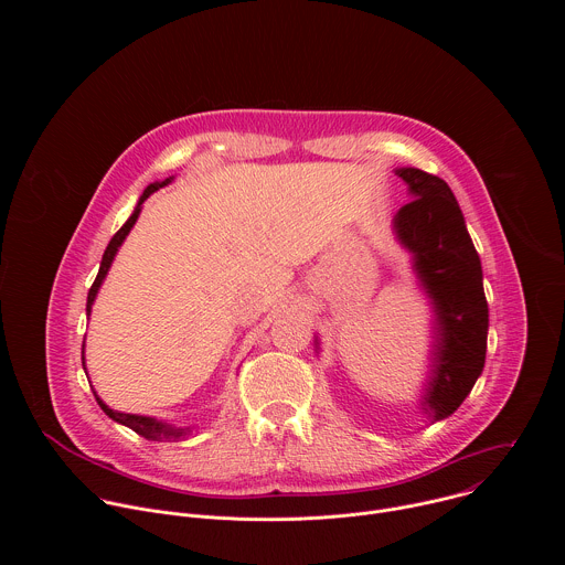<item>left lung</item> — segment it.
Instances as JSON below:
<instances>
[{
    "label": "left lung",
    "mask_w": 565,
    "mask_h": 565,
    "mask_svg": "<svg viewBox=\"0 0 565 565\" xmlns=\"http://www.w3.org/2000/svg\"><path fill=\"white\" fill-rule=\"evenodd\" d=\"M414 201L393 218L397 238L412 255L436 312L434 371L423 409L443 420L469 395L486 366L490 310L478 253L449 185L423 170L402 168Z\"/></svg>",
    "instance_id": "8db88e82"
}]
</instances>
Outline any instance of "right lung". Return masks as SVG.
I'll return each mask as SVG.
<instances>
[{
    "instance_id": "1",
    "label": "right lung",
    "mask_w": 565,
    "mask_h": 565,
    "mask_svg": "<svg viewBox=\"0 0 565 565\" xmlns=\"http://www.w3.org/2000/svg\"><path fill=\"white\" fill-rule=\"evenodd\" d=\"M172 179H166L163 183H151L145 192H142V196H140V201H138V205H136V210H134V214L127 218V223L111 236V241H109V246H107V250H105V255H103V262H100V270H98V277H96V281H94V286L89 288V295H87V312H92V303H94V299H96V295H98V288H100V284H103V279L107 277V273H109V268H111V262H114V257H116V253H118V248H120V244L125 241V236L129 234V230L134 227V223H136V218H138V214H140V205L147 201V196L149 194H153L158 188H163V185H168ZM85 360V358H83ZM83 366H85V362H83ZM94 395H96V391H94ZM96 399H98V405H100V409L111 418V420H116V423H120V425H125V427H129V429H134L138 436H142V438H147V440H179V438H185L188 436V427L183 429V427H172V425H168V423H160V420H156V418H147V416H131V414H120V412H114V409H109L105 402L96 395Z\"/></svg>"
}]
</instances>
